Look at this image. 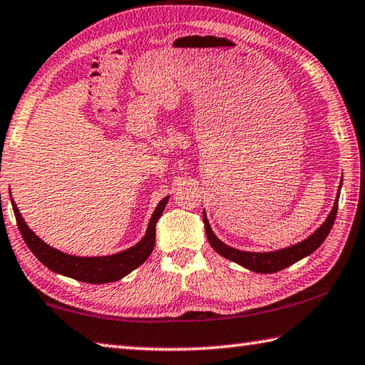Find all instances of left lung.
I'll return each instance as SVG.
<instances>
[{
	"label": "left lung",
	"mask_w": 365,
	"mask_h": 365,
	"mask_svg": "<svg viewBox=\"0 0 365 365\" xmlns=\"http://www.w3.org/2000/svg\"><path fill=\"white\" fill-rule=\"evenodd\" d=\"M340 188H341V182H340L337 197H335L332 210H331L329 215H327L324 223L321 225L312 235H309V237H307L305 240L299 242V244H296V245L277 250V252H267V253L242 252V250L232 248L230 245L223 244V242H221L217 237V235L213 234L212 227L209 225V220H207V215L204 212V226H205L207 239H209V244L212 245V248L215 250L218 255L223 256V258L230 259L232 262H237V264H240L242 267H245L248 270H253V272L275 274V272H278V270H283L284 267H289L291 264L301 261L302 258H305V256L312 255L326 240L327 234H329L331 230H332L335 217H337Z\"/></svg>",
	"instance_id": "1"
}]
</instances>
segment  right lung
<instances>
[{"instance_id": "obj_1", "label": "right lung", "mask_w": 365, "mask_h": 365, "mask_svg": "<svg viewBox=\"0 0 365 365\" xmlns=\"http://www.w3.org/2000/svg\"><path fill=\"white\" fill-rule=\"evenodd\" d=\"M11 192V190H9ZM169 201V196L163 197L160 204L156 205L152 218L148 221L145 235L134 247L123 250V252L110 255V256H95V258H85V256H73L63 253L60 250L47 245L44 240H41L28 225L24 217L20 215L14 199H11L14 215L17 220L19 231L24 237L25 244L31 250V253L38 258L44 266L56 274L64 277L74 278L85 283H110L117 282L125 275L131 274L135 267L144 264L145 259L153 252L155 247V227L156 221L160 220L161 213Z\"/></svg>"}]
</instances>
